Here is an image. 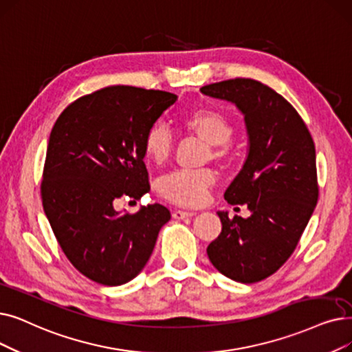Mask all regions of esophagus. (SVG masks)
Wrapping results in <instances>:
<instances>
[{
    "label": "esophagus",
    "mask_w": 352,
    "mask_h": 352,
    "mask_svg": "<svg viewBox=\"0 0 352 352\" xmlns=\"http://www.w3.org/2000/svg\"><path fill=\"white\" fill-rule=\"evenodd\" d=\"M195 216L194 211H186V210H175L173 212V217L177 219V220H184V219H188V217H192Z\"/></svg>",
    "instance_id": "obj_1"
}]
</instances>
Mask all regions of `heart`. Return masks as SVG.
<instances>
[{
  "mask_svg": "<svg viewBox=\"0 0 352 352\" xmlns=\"http://www.w3.org/2000/svg\"><path fill=\"white\" fill-rule=\"evenodd\" d=\"M182 129L198 136L211 145L214 160L227 161L233 155L230 144L234 133V124L224 112L214 108H194L181 116ZM174 146L173 133L161 122L151 125L144 136L145 157L157 165L170 158ZM216 182V173L204 170H177L158 181V191L165 198L178 206L198 207L206 203L208 191Z\"/></svg>",
  "mask_w": 352,
  "mask_h": 352,
  "instance_id": "heart-1",
  "label": "heart"
}]
</instances>
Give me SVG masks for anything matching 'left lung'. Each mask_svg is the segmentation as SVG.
<instances>
[{
    "label": "left lung",
    "mask_w": 352,
    "mask_h": 352,
    "mask_svg": "<svg viewBox=\"0 0 352 352\" xmlns=\"http://www.w3.org/2000/svg\"><path fill=\"white\" fill-rule=\"evenodd\" d=\"M200 91L234 103L249 136L248 158L224 198L252 214L217 212L223 227L208 244V258L236 282L263 280L294 253L318 203L314 140L294 106L261 82L237 78Z\"/></svg>",
    "instance_id": "1"
}]
</instances>
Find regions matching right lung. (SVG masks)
Listing matches in <instances>:
<instances>
[{"mask_svg":"<svg viewBox=\"0 0 352 352\" xmlns=\"http://www.w3.org/2000/svg\"><path fill=\"white\" fill-rule=\"evenodd\" d=\"M177 95L109 86L70 103L56 120L45 155L41 200L69 262L90 280L119 286L146 265L171 212L161 204L135 214L120 197L149 191L144 136Z\"/></svg>","mask_w":352,"mask_h":352,"instance_id":"1","label":"right lung"}]
</instances>
